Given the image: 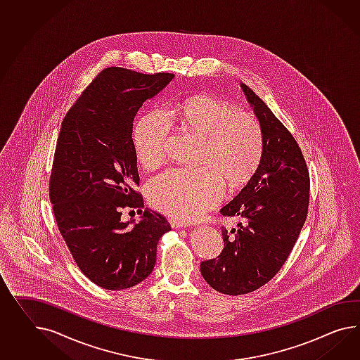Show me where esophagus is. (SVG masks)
I'll return each mask as SVG.
<instances>
[{"label":"esophagus","instance_id":"obj_1","mask_svg":"<svg viewBox=\"0 0 360 360\" xmlns=\"http://www.w3.org/2000/svg\"><path fill=\"white\" fill-rule=\"evenodd\" d=\"M168 221L171 223V226L172 227H186L188 226V223L186 221H183V219H179V218H174V217H171L169 219H168Z\"/></svg>","mask_w":360,"mask_h":360}]
</instances>
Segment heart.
I'll use <instances>...</instances> for the list:
<instances>
[{
  "label": "heart",
  "instance_id": "obj_1",
  "mask_svg": "<svg viewBox=\"0 0 360 360\" xmlns=\"http://www.w3.org/2000/svg\"><path fill=\"white\" fill-rule=\"evenodd\" d=\"M184 133L201 139L197 169L172 168L148 184L150 205L179 219L200 217L223 195L224 184L240 188L256 174L264 153V134L257 119L236 111L230 103L212 96H194L179 104L167 116L148 113L134 129V148L139 163L148 169L162 166L167 157L171 122Z\"/></svg>",
  "mask_w": 360,
  "mask_h": 360
}]
</instances>
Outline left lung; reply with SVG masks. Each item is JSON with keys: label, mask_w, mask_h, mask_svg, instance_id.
Here are the masks:
<instances>
[{"label": "left lung", "mask_w": 360, "mask_h": 360, "mask_svg": "<svg viewBox=\"0 0 360 360\" xmlns=\"http://www.w3.org/2000/svg\"><path fill=\"white\" fill-rule=\"evenodd\" d=\"M264 134L256 174L221 209L239 217V229L221 227L223 249L201 262L202 277L226 295H244L266 285L286 262L304 226L309 205V172L294 136L262 99L241 84Z\"/></svg>", "instance_id": "1"}]
</instances>
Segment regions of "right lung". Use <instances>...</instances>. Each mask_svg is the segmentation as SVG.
<instances>
[{"label": "right lung", "instance_id": "add662e5", "mask_svg": "<svg viewBox=\"0 0 360 360\" xmlns=\"http://www.w3.org/2000/svg\"><path fill=\"white\" fill-rule=\"evenodd\" d=\"M174 74L103 69L61 124L49 177L56 223L77 266L95 285L124 290L150 276L157 245L171 230L166 217L142 210L133 120ZM139 208L141 221H120Z\"/></svg>", "mask_w": 360, "mask_h": 360}]
</instances>
